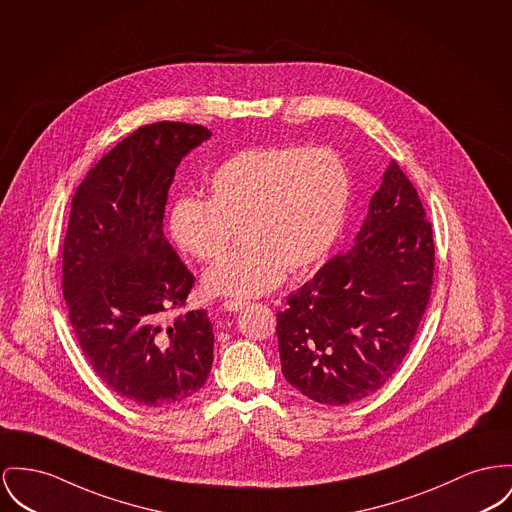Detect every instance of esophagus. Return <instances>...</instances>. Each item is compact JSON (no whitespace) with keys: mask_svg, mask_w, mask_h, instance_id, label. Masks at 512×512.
Instances as JSON below:
<instances>
[{"mask_svg":"<svg viewBox=\"0 0 512 512\" xmlns=\"http://www.w3.org/2000/svg\"><path fill=\"white\" fill-rule=\"evenodd\" d=\"M223 307H225V310H229V312H237V310L248 307V301H242V299H225V301H223Z\"/></svg>","mask_w":512,"mask_h":512,"instance_id":"34e87169","label":"esophagus"}]
</instances>
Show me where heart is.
I'll list each match as a JSON object with an SVG mask.
<instances>
[{
    "instance_id": "1",
    "label": "heart",
    "mask_w": 512,
    "mask_h": 512,
    "mask_svg": "<svg viewBox=\"0 0 512 512\" xmlns=\"http://www.w3.org/2000/svg\"><path fill=\"white\" fill-rule=\"evenodd\" d=\"M351 194L349 171L330 147L260 145L221 161L207 178V198L180 196L169 209L176 248L200 262L207 295L254 297L273 289L285 270L307 272L340 235Z\"/></svg>"
}]
</instances>
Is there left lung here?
<instances>
[{
	"label": "left lung",
	"mask_w": 512,
	"mask_h": 512,
	"mask_svg": "<svg viewBox=\"0 0 512 512\" xmlns=\"http://www.w3.org/2000/svg\"><path fill=\"white\" fill-rule=\"evenodd\" d=\"M433 229L396 161L382 174L355 244L277 312L281 373L310 400L357 402L398 371L431 297Z\"/></svg>",
	"instance_id": "1"
}]
</instances>
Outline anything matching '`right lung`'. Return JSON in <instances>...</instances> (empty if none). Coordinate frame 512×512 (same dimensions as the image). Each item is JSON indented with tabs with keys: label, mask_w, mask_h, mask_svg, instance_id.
<instances>
[{
	"label": "right lung",
	"mask_w": 512,
	"mask_h": 512,
	"mask_svg": "<svg viewBox=\"0 0 512 512\" xmlns=\"http://www.w3.org/2000/svg\"><path fill=\"white\" fill-rule=\"evenodd\" d=\"M209 137L184 122L137 128L87 172L71 200L62 256L69 322L104 384L145 408L190 398L213 363L205 310L163 320L194 285L163 235L169 188L182 157Z\"/></svg>",
	"instance_id": "right-lung-1"
}]
</instances>
